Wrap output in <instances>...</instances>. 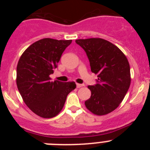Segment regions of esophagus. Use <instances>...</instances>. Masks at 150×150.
<instances>
[{"instance_id": "obj_1", "label": "esophagus", "mask_w": 150, "mask_h": 150, "mask_svg": "<svg viewBox=\"0 0 150 150\" xmlns=\"http://www.w3.org/2000/svg\"><path fill=\"white\" fill-rule=\"evenodd\" d=\"M83 86H84V85L83 84H76V88H81V87H83Z\"/></svg>"}]
</instances>
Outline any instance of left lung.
<instances>
[{
    "label": "left lung",
    "mask_w": 150,
    "mask_h": 150,
    "mask_svg": "<svg viewBox=\"0 0 150 150\" xmlns=\"http://www.w3.org/2000/svg\"><path fill=\"white\" fill-rule=\"evenodd\" d=\"M86 52L91 72L98 74V83L88 86L90 98L85 101L93 114L103 116L116 110L131 84L130 65L117 46L101 38L76 40Z\"/></svg>",
    "instance_id": "8db88e82"
}]
</instances>
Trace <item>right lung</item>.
Returning a JSON list of instances; mask_svg holds the SVG:
<instances>
[{"mask_svg": "<svg viewBox=\"0 0 150 150\" xmlns=\"http://www.w3.org/2000/svg\"><path fill=\"white\" fill-rule=\"evenodd\" d=\"M72 40L43 38L28 47L16 68V84L24 102L35 114L45 119L62 111L67 96L75 89L74 82L50 81V75Z\"/></svg>", "mask_w": 150, "mask_h": 150, "instance_id": "1", "label": "right lung"}]
</instances>
